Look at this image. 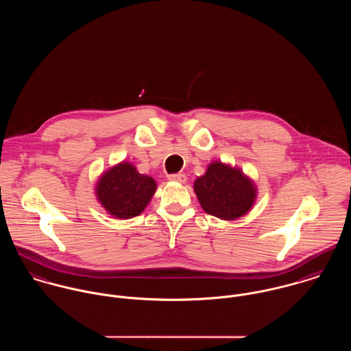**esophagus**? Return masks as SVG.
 Instances as JSON below:
<instances>
[{
  "mask_svg": "<svg viewBox=\"0 0 351 351\" xmlns=\"http://www.w3.org/2000/svg\"><path fill=\"white\" fill-rule=\"evenodd\" d=\"M169 180H170V181H173V182L185 184V181H186V177H185V174L177 173V174H170V176H169Z\"/></svg>",
  "mask_w": 351,
  "mask_h": 351,
  "instance_id": "34e87169",
  "label": "esophagus"
}]
</instances>
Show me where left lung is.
Masks as SVG:
<instances>
[{"label":"left lung","instance_id":"obj_1","mask_svg":"<svg viewBox=\"0 0 351 351\" xmlns=\"http://www.w3.org/2000/svg\"><path fill=\"white\" fill-rule=\"evenodd\" d=\"M202 209L223 220H235L250 210L256 191L239 169L213 162L195 182Z\"/></svg>","mask_w":351,"mask_h":351}]
</instances>
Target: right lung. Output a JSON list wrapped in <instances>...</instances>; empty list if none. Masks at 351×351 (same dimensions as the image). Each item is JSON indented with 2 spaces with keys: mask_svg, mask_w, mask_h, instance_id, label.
Listing matches in <instances>:
<instances>
[{
  "mask_svg": "<svg viewBox=\"0 0 351 351\" xmlns=\"http://www.w3.org/2000/svg\"><path fill=\"white\" fill-rule=\"evenodd\" d=\"M155 189L156 184L151 177L138 173L131 163L123 162L102 174L96 193L109 215L131 219L145 210Z\"/></svg>",
  "mask_w": 351,
  "mask_h": 351,
  "instance_id": "right-lung-1",
  "label": "right lung"
}]
</instances>
